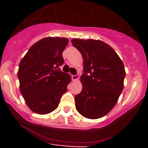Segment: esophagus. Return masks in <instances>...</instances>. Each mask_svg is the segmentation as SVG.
I'll return each mask as SVG.
<instances>
[{
    "mask_svg": "<svg viewBox=\"0 0 148 148\" xmlns=\"http://www.w3.org/2000/svg\"><path fill=\"white\" fill-rule=\"evenodd\" d=\"M78 78H79V75H72V79H73V81L78 80Z\"/></svg>",
    "mask_w": 148,
    "mask_h": 148,
    "instance_id": "34e87169",
    "label": "esophagus"
}]
</instances>
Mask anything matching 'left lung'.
<instances>
[{"label":"left lung","instance_id":"1","mask_svg":"<svg viewBox=\"0 0 148 148\" xmlns=\"http://www.w3.org/2000/svg\"><path fill=\"white\" fill-rule=\"evenodd\" d=\"M71 41L84 59L82 90L75 96V108L85 118H101L113 109L122 92L126 75L124 64L114 49L101 40Z\"/></svg>","mask_w":148,"mask_h":148}]
</instances>
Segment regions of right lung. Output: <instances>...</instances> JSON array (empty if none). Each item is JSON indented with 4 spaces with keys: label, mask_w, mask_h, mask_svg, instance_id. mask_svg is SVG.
I'll list each match as a JSON object with an SVG mask.
<instances>
[{
    "label": "right lung",
    "mask_w": 148,
    "mask_h": 148,
    "mask_svg": "<svg viewBox=\"0 0 148 148\" xmlns=\"http://www.w3.org/2000/svg\"><path fill=\"white\" fill-rule=\"evenodd\" d=\"M66 38H44L29 48L19 64L20 91L34 113L44 115L58 108L62 95L71 82L68 73L61 71Z\"/></svg>",
    "instance_id": "right-lung-1"
}]
</instances>
